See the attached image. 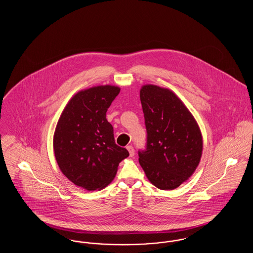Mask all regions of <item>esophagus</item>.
Segmentation results:
<instances>
[{"label":"esophagus","mask_w":253,"mask_h":253,"mask_svg":"<svg viewBox=\"0 0 253 253\" xmlns=\"http://www.w3.org/2000/svg\"><path fill=\"white\" fill-rule=\"evenodd\" d=\"M127 150H128V152H129V154H130V157H133V155H134V149H133V147L131 146V145H129V146H127Z\"/></svg>","instance_id":"obj_1"}]
</instances>
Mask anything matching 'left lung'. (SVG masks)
<instances>
[{
    "label": "left lung",
    "instance_id": "obj_1",
    "mask_svg": "<svg viewBox=\"0 0 253 253\" xmlns=\"http://www.w3.org/2000/svg\"><path fill=\"white\" fill-rule=\"evenodd\" d=\"M147 131L139 164L160 190H173L192 176L203 150L202 134L193 115L174 93L157 85L140 89Z\"/></svg>",
    "mask_w": 253,
    "mask_h": 253
}]
</instances>
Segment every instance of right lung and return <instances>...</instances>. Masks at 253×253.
Wrapping results in <instances>:
<instances>
[{
  "instance_id": "1",
  "label": "right lung",
  "mask_w": 253,
  "mask_h": 253,
  "mask_svg": "<svg viewBox=\"0 0 253 253\" xmlns=\"http://www.w3.org/2000/svg\"><path fill=\"white\" fill-rule=\"evenodd\" d=\"M121 92L112 85L78 92L58 121L53 147L61 172L87 191L101 190L115 178L129 152L116 144L106 112Z\"/></svg>"
}]
</instances>
